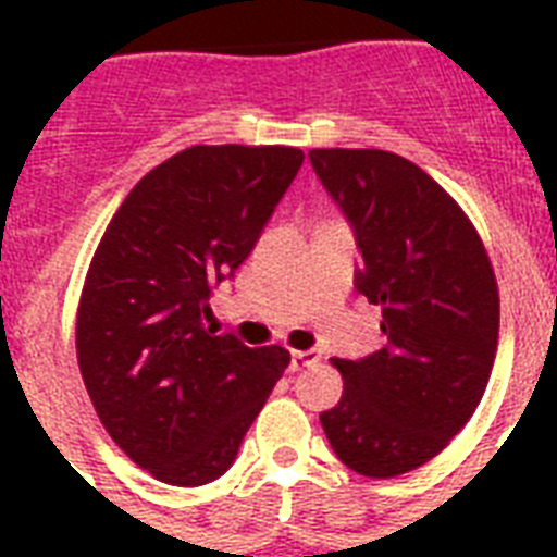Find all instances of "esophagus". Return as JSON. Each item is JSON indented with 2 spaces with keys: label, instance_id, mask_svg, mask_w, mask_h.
Returning a JSON list of instances; mask_svg holds the SVG:
<instances>
[{
  "label": "esophagus",
  "instance_id": "esophagus-1",
  "mask_svg": "<svg viewBox=\"0 0 557 557\" xmlns=\"http://www.w3.org/2000/svg\"><path fill=\"white\" fill-rule=\"evenodd\" d=\"M318 361H321L318 349H297V352H292V370H306V367H314Z\"/></svg>",
  "mask_w": 557,
  "mask_h": 557
}]
</instances>
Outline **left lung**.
<instances>
[{"mask_svg":"<svg viewBox=\"0 0 557 557\" xmlns=\"http://www.w3.org/2000/svg\"><path fill=\"white\" fill-rule=\"evenodd\" d=\"M314 173L356 231L358 295L387 344L335 358L344 396L321 424L347 468L375 480L433 459L474 416L500 332L483 239L422 168L384 150H312Z\"/></svg>","mask_w":557,"mask_h":557,"instance_id":"obj_1","label":"left lung"}]
</instances>
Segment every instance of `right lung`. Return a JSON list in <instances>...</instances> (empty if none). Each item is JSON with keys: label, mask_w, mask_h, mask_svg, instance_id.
<instances>
[{"label": "right lung", "mask_w": 557, "mask_h": 557, "mask_svg": "<svg viewBox=\"0 0 557 557\" xmlns=\"http://www.w3.org/2000/svg\"><path fill=\"white\" fill-rule=\"evenodd\" d=\"M300 164L297 147L176 152L129 190L91 257L77 306L83 384L117 448L161 483L225 474L292 361L205 321Z\"/></svg>", "instance_id": "1"}]
</instances>
